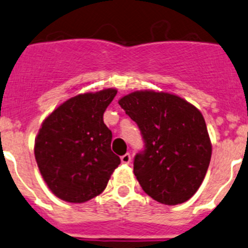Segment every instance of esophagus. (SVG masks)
<instances>
[{"label":"esophagus","instance_id":"34e87169","mask_svg":"<svg viewBox=\"0 0 248 248\" xmlns=\"http://www.w3.org/2000/svg\"><path fill=\"white\" fill-rule=\"evenodd\" d=\"M131 160H132L131 155H129L128 153L124 154V155L121 156V162H122V163H126V165H127V163L131 162Z\"/></svg>","mask_w":248,"mask_h":248}]
</instances>
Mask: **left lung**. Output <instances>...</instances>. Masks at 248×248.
<instances>
[{
	"label": "left lung",
	"instance_id": "8db88e82",
	"mask_svg": "<svg viewBox=\"0 0 248 248\" xmlns=\"http://www.w3.org/2000/svg\"><path fill=\"white\" fill-rule=\"evenodd\" d=\"M119 104L145 140L133 167L143 190L163 205L188 201L202 184L212 155L200 110L179 95L153 90L124 95Z\"/></svg>",
	"mask_w": 248,
	"mask_h": 248
}]
</instances>
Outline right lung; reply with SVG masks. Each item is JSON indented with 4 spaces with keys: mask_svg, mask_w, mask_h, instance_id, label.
I'll return each mask as SVG.
<instances>
[{
    "mask_svg": "<svg viewBox=\"0 0 248 248\" xmlns=\"http://www.w3.org/2000/svg\"><path fill=\"white\" fill-rule=\"evenodd\" d=\"M116 88L80 93L58 105L35 139V158L49 190L60 200L82 203L104 191L121 160L111 151L103 115Z\"/></svg>",
    "mask_w": 248,
    "mask_h": 248,
    "instance_id": "1",
    "label": "right lung"
}]
</instances>
